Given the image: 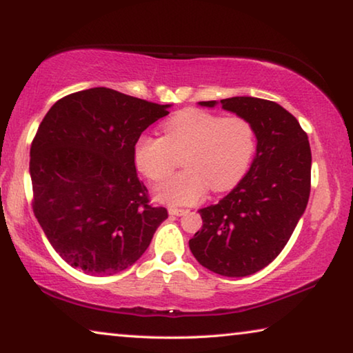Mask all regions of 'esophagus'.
Here are the masks:
<instances>
[{"label":"esophagus","instance_id":"obj_1","mask_svg":"<svg viewBox=\"0 0 353 353\" xmlns=\"http://www.w3.org/2000/svg\"><path fill=\"white\" fill-rule=\"evenodd\" d=\"M168 212L170 214H174V216H182V214L188 213V210H185V208H174V207H171Z\"/></svg>","mask_w":353,"mask_h":353}]
</instances>
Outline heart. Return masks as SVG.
Returning <instances> with one entry per match:
<instances>
[{
    "instance_id": "heart-1",
    "label": "heart",
    "mask_w": 353,
    "mask_h": 353,
    "mask_svg": "<svg viewBox=\"0 0 353 353\" xmlns=\"http://www.w3.org/2000/svg\"><path fill=\"white\" fill-rule=\"evenodd\" d=\"M163 137L143 135L134 146L137 168L149 181L160 182L177 168L187 170L155 188L157 199L190 205L213 191L234 188L252 162L256 134L254 124L240 115L188 107L163 123Z\"/></svg>"
}]
</instances>
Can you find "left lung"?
Instances as JSON below:
<instances>
[{
	"label": "left lung",
	"mask_w": 353,
	"mask_h": 353,
	"mask_svg": "<svg viewBox=\"0 0 353 353\" xmlns=\"http://www.w3.org/2000/svg\"><path fill=\"white\" fill-rule=\"evenodd\" d=\"M221 104L254 124L256 155L248 174L225 198L201 208L204 224L190 240V250L207 270L246 277L282 252L305 212L312 151L297 119L274 101L235 97L221 99Z\"/></svg>",
	"instance_id": "left-lung-1"
}]
</instances>
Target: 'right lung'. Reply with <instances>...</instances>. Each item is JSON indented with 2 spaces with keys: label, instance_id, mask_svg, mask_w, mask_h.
<instances>
[{
  "label": "right lung",
  "instance_id": "obj_1",
  "mask_svg": "<svg viewBox=\"0 0 353 353\" xmlns=\"http://www.w3.org/2000/svg\"><path fill=\"white\" fill-rule=\"evenodd\" d=\"M168 107L97 87L48 110L31 145L32 210L68 265L90 276L126 270L168 218L134 160L141 132Z\"/></svg>",
  "mask_w": 353,
  "mask_h": 353
}]
</instances>
